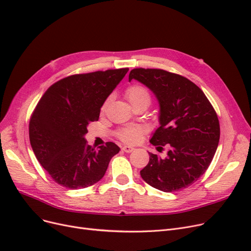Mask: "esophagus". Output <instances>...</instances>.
I'll return each mask as SVG.
<instances>
[{
	"label": "esophagus",
	"mask_w": 251,
	"mask_h": 251,
	"mask_svg": "<svg viewBox=\"0 0 251 251\" xmlns=\"http://www.w3.org/2000/svg\"><path fill=\"white\" fill-rule=\"evenodd\" d=\"M122 150H123V151H125V152H131V151L134 150V148L130 147V146H123V147H122Z\"/></svg>",
	"instance_id": "1"
}]
</instances>
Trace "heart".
Returning a JSON list of instances; mask_svg holds the SVG:
<instances>
[{
  "instance_id": "heart-1",
  "label": "heart",
  "mask_w": 251,
  "mask_h": 251,
  "mask_svg": "<svg viewBox=\"0 0 251 251\" xmlns=\"http://www.w3.org/2000/svg\"><path fill=\"white\" fill-rule=\"evenodd\" d=\"M126 97L129 102L136 104L138 102H147L148 104L151 101V95L149 91L143 86L133 85L129 87L126 91ZM146 132V128L141 126H133L127 127L122 130H120L118 135L122 140L129 144H135L141 138L143 134Z\"/></svg>"
}]
</instances>
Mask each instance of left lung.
Here are the masks:
<instances>
[{"mask_svg": "<svg viewBox=\"0 0 251 251\" xmlns=\"http://www.w3.org/2000/svg\"><path fill=\"white\" fill-rule=\"evenodd\" d=\"M136 80L154 93L159 103L160 126L150 143L167 148L165 157L149 151L140 176L162 192L191 186L208 168L220 141V122L209 100L197 85L182 75L157 69H134Z\"/></svg>", "mask_w": 251, "mask_h": 251, "instance_id": "obj_1", "label": "left lung"}]
</instances>
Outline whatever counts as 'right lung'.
<instances>
[{
  "instance_id": "1",
  "label": "right lung",
  "mask_w": 251,
  "mask_h": 251,
  "mask_svg": "<svg viewBox=\"0 0 251 251\" xmlns=\"http://www.w3.org/2000/svg\"><path fill=\"white\" fill-rule=\"evenodd\" d=\"M129 69L74 75L42 96L29 122V140L37 160L62 187L79 190L100 181L120 151L114 143L95 150L85 139L90 122Z\"/></svg>"
}]
</instances>
